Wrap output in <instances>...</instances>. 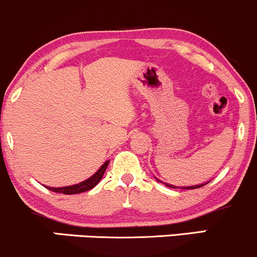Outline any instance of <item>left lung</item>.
Masks as SVG:
<instances>
[{"instance_id": "left-lung-1", "label": "left lung", "mask_w": 257, "mask_h": 257, "mask_svg": "<svg viewBox=\"0 0 257 257\" xmlns=\"http://www.w3.org/2000/svg\"><path fill=\"white\" fill-rule=\"evenodd\" d=\"M166 186H168V187H172V188H182V190H194V188H199L202 187V186L204 185H197V186H188V187H175V186H172V185H168V184H164Z\"/></svg>"}]
</instances>
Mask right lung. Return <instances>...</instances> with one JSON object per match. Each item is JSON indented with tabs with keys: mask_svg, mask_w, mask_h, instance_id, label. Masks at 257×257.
I'll return each instance as SVG.
<instances>
[{
	"mask_svg": "<svg viewBox=\"0 0 257 257\" xmlns=\"http://www.w3.org/2000/svg\"><path fill=\"white\" fill-rule=\"evenodd\" d=\"M108 162H110V161L105 162V163L101 166V168H100L98 172L94 174L91 178L87 179L83 182H79V184H77V185L66 186V187H47V186H46V187L48 188L49 191H53V192L64 193V194H76V193L85 192V191H89L93 187H95V186L100 182V180H101L102 175H104L106 168H107V166H108Z\"/></svg>",
	"mask_w": 257,
	"mask_h": 257,
	"instance_id": "right-lung-1",
	"label": "right lung"
}]
</instances>
